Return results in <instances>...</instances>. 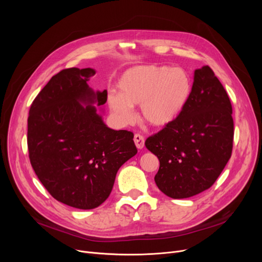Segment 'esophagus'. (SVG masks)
<instances>
[{
    "label": "esophagus",
    "instance_id": "1",
    "mask_svg": "<svg viewBox=\"0 0 262 262\" xmlns=\"http://www.w3.org/2000/svg\"><path fill=\"white\" fill-rule=\"evenodd\" d=\"M134 142H135L137 148L141 149V148L144 147V138H143V137H142L141 135H139V134H136V135L134 136Z\"/></svg>",
    "mask_w": 262,
    "mask_h": 262
}]
</instances>
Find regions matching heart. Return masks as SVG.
<instances>
[{
    "label": "heart",
    "mask_w": 262,
    "mask_h": 262,
    "mask_svg": "<svg viewBox=\"0 0 262 262\" xmlns=\"http://www.w3.org/2000/svg\"><path fill=\"white\" fill-rule=\"evenodd\" d=\"M118 92L108 95V106L122 124L135 120L134 106L140 105L141 118L154 127H166L182 115L191 91L190 75L183 68L137 66L119 79Z\"/></svg>",
    "instance_id": "1"
}]
</instances>
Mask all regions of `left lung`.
I'll return each mask as SVG.
<instances>
[{"label":"left lung","mask_w":262,"mask_h":262,"mask_svg":"<svg viewBox=\"0 0 262 262\" xmlns=\"http://www.w3.org/2000/svg\"><path fill=\"white\" fill-rule=\"evenodd\" d=\"M232 109L228 95L208 66L194 71L189 102L182 115L145 146L159 159V190L187 199L209 189L231 156Z\"/></svg>","instance_id":"8db88e82"}]
</instances>
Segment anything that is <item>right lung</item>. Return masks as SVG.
<instances>
[{"instance_id":"obj_1","label":"right lung","mask_w":262,"mask_h":262,"mask_svg":"<svg viewBox=\"0 0 262 262\" xmlns=\"http://www.w3.org/2000/svg\"><path fill=\"white\" fill-rule=\"evenodd\" d=\"M94 74L91 68H70L54 75L27 120V146L39 181L55 200L77 209L103 204L118 170L137 154L133 133L104 123L107 90L88 85Z\"/></svg>"}]
</instances>
